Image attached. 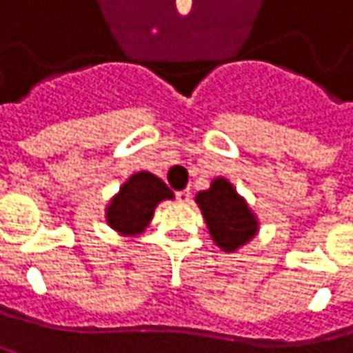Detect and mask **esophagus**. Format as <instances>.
Returning a JSON list of instances; mask_svg holds the SVG:
<instances>
[{
  "label": "esophagus",
  "instance_id": "obj_1",
  "mask_svg": "<svg viewBox=\"0 0 353 353\" xmlns=\"http://www.w3.org/2000/svg\"><path fill=\"white\" fill-rule=\"evenodd\" d=\"M176 201H179V203H183V205H185V203H189V201H190V190L189 189L179 190V192H176Z\"/></svg>",
  "mask_w": 353,
  "mask_h": 353
}]
</instances>
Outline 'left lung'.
I'll return each mask as SVG.
<instances>
[{
    "mask_svg": "<svg viewBox=\"0 0 353 353\" xmlns=\"http://www.w3.org/2000/svg\"><path fill=\"white\" fill-rule=\"evenodd\" d=\"M213 241L227 253L243 247L257 233V219L227 179H214L211 189L196 194Z\"/></svg>",
    "mask_w": 353,
    "mask_h": 353,
    "instance_id": "left-lung-1",
    "label": "left lung"
}]
</instances>
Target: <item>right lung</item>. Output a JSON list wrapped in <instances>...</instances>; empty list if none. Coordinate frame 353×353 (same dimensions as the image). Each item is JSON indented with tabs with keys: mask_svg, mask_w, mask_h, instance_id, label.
<instances>
[{
	"mask_svg": "<svg viewBox=\"0 0 353 353\" xmlns=\"http://www.w3.org/2000/svg\"><path fill=\"white\" fill-rule=\"evenodd\" d=\"M172 199V190L150 172L132 174L106 207V221L122 235H139L150 223L157 205Z\"/></svg>",
	"mask_w": 353,
	"mask_h": 353,
	"instance_id": "1",
	"label": "right lung"
}]
</instances>
